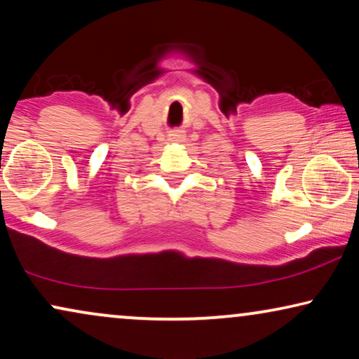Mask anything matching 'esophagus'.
I'll return each instance as SVG.
<instances>
[{"label":"esophagus","instance_id":"34e87169","mask_svg":"<svg viewBox=\"0 0 359 359\" xmlns=\"http://www.w3.org/2000/svg\"><path fill=\"white\" fill-rule=\"evenodd\" d=\"M171 140H173V142H184L186 140L184 130H175L173 134H171Z\"/></svg>","mask_w":359,"mask_h":359}]
</instances>
